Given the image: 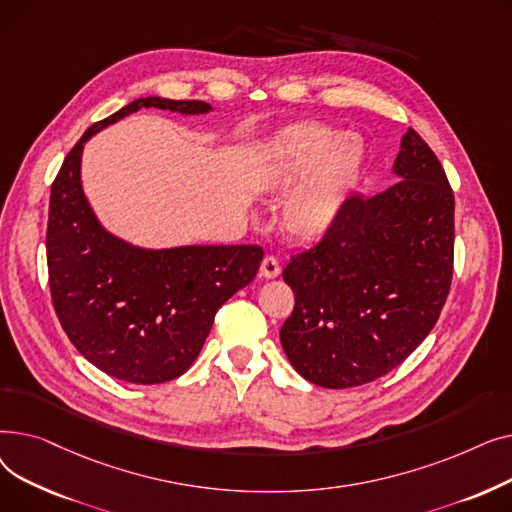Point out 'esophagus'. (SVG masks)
<instances>
[{
	"instance_id": "obj_1",
	"label": "esophagus",
	"mask_w": 512,
	"mask_h": 512,
	"mask_svg": "<svg viewBox=\"0 0 512 512\" xmlns=\"http://www.w3.org/2000/svg\"><path fill=\"white\" fill-rule=\"evenodd\" d=\"M280 274V261L276 257H265L261 261V276L263 278H276Z\"/></svg>"
}]
</instances>
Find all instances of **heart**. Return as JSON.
Listing matches in <instances>:
<instances>
[{
	"label": "heart",
	"instance_id": "1",
	"mask_svg": "<svg viewBox=\"0 0 512 512\" xmlns=\"http://www.w3.org/2000/svg\"><path fill=\"white\" fill-rule=\"evenodd\" d=\"M363 164V143L342 130L305 124L284 132L267 153L265 182L284 191L308 178L284 201L286 230L299 238L326 234L357 186Z\"/></svg>",
	"mask_w": 512,
	"mask_h": 512
}]
</instances>
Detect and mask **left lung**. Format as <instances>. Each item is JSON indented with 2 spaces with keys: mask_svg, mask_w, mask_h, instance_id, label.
Wrapping results in <instances>:
<instances>
[{
  "mask_svg": "<svg viewBox=\"0 0 512 512\" xmlns=\"http://www.w3.org/2000/svg\"><path fill=\"white\" fill-rule=\"evenodd\" d=\"M384 193L348 197L315 247L282 278L294 309L288 361L321 388H353L398 367L432 332L454 259V195L436 153L409 128Z\"/></svg>",
  "mask_w": 512,
  "mask_h": 512,
  "instance_id": "left-lung-1",
  "label": "left lung"
}]
</instances>
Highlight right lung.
I'll list each match as a JSON object with an SVG mask.
<instances>
[{
  "instance_id": "1",
  "label": "right lung",
  "mask_w": 512,
  "mask_h": 512,
  "mask_svg": "<svg viewBox=\"0 0 512 512\" xmlns=\"http://www.w3.org/2000/svg\"><path fill=\"white\" fill-rule=\"evenodd\" d=\"M141 107L207 114L205 101L143 97L95 122L51 184L47 270L53 309L76 351L128 384H164L193 365L218 309L257 274V245L143 249L107 232L80 182L85 143Z\"/></svg>"
}]
</instances>
